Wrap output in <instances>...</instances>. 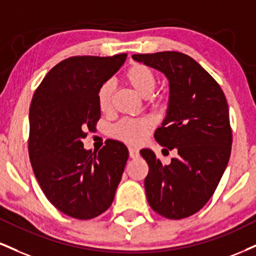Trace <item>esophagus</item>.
<instances>
[{"instance_id": "esophagus-1", "label": "esophagus", "mask_w": 256, "mask_h": 256, "mask_svg": "<svg viewBox=\"0 0 256 256\" xmlns=\"http://www.w3.org/2000/svg\"><path fill=\"white\" fill-rule=\"evenodd\" d=\"M128 154H130V158H137L140 156V152L136 149V148H128Z\"/></svg>"}]
</instances>
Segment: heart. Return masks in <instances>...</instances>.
Listing matches in <instances>:
<instances>
[{
  "label": "heart",
  "instance_id": "1",
  "mask_svg": "<svg viewBox=\"0 0 256 256\" xmlns=\"http://www.w3.org/2000/svg\"><path fill=\"white\" fill-rule=\"evenodd\" d=\"M124 81L134 88L140 96L149 98L158 86V75L150 66L142 63H134L126 70ZM113 88L110 83H104L98 90V106L101 112H108L112 104ZM150 128V122L146 119L120 120L112 128V134L120 140L130 144H140L146 138Z\"/></svg>",
  "mask_w": 256,
  "mask_h": 256
}]
</instances>
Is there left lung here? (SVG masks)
Returning <instances> with one entry per match:
<instances>
[{
    "label": "left lung",
    "mask_w": 256,
    "mask_h": 256,
    "mask_svg": "<svg viewBox=\"0 0 256 256\" xmlns=\"http://www.w3.org/2000/svg\"><path fill=\"white\" fill-rule=\"evenodd\" d=\"M163 72L169 81L167 116L155 140L178 158L162 162L140 150L149 166L144 186L150 208L168 220H182L204 208L226 170L232 134L226 95L212 76L187 54L176 51L132 56Z\"/></svg>",
    "instance_id": "left-lung-1"
}]
</instances>
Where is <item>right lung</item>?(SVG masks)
<instances>
[{"instance_id":"obj_1","label":"right lung","mask_w":256,"mask_h":256,"mask_svg":"<svg viewBox=\"0 0 256 256\" xmlns=\"http://www.w3.org/2000/svg\"><path fill=\"white\" fill-rule=\"evenodd\" d=\"M126 56L66 58L46 74L30 102L33 172L48 202L76 220H92L112 205L128 162L122 142L107 140L98 152L86 150L82 143L100 119L98 88Z\"/></svg>"}]
</instances>
